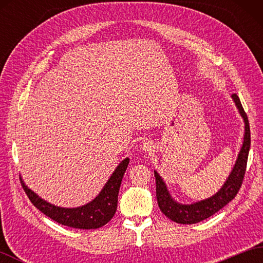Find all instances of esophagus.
<instances>
[{"mask_svg":"<svg viewBox=\"0 0 263 263\" xmlns=\"http://www.w3.org/2000/svg\"><path fill=\"white\" fill-rule=\"evenodd\" d=\"M153 143L150 141H143L142 144H141V149L143 150V152L146 153H150L153 150Z\"/></svg>","mask_w":263,"mask_h":263,"instance_id":"34e87169","label":"esophagus"}]
</instances>
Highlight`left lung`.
<instances>
[{"label":"left lung","mask_w":263,"mask_h":263,"mask_svg":"<svg viewBox=\"0 0 263 263\" xmlns=\"http://www.w3.org/2000/svg\"><path fill=\"white\" fill-rule=\"evenodd\" d=\"M232 98L236 105L239 114H241L244 120V140L243 146L238 153L236 163L234 165L230 176H228L224 185L221 186L219 191L208 199L201 200L191 204L178 203L177 201L172 198L163 178L155 171L156 197H157L159 209L167 218H170L171 220L177 222V224H197V222L204 220L210 216L215 215L217 211L224 208L228 202H231L236 197L238 190L242 185L245 171H247L248 156L251 146L250 125L247 113L243 109V106L238 96L236 93H233Z\"/></svg>","instance_id":"left-lung-1"}]
</instances>
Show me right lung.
Wrapping results in <instances>:
<instances>
[{
	"label": "right lung",
	"instance_id": "right-lung-1",
	"mask_svg": "<svg viewBox=\"0 0 263 263\" xmlns=\"http://www.w3.org/2000/svg\"><path fill=\"white\" fill-rule=\"evenodd\" d=\"M128 161H130L128 158L121 161L96 198L89 203L77 206V208H62V206L47 202L31 191L22 181V178H20L21 185L31 203L44 215H46L59 224L80 228V230H96V228L107 224L115 215L117 195H119L122 178L127 168Z\"/></svg>",
	"mask_w": 263,
	"mask_h": 263
}]
</instances>
